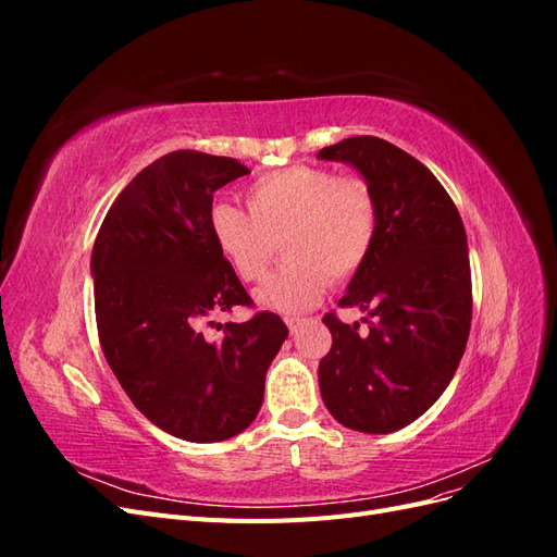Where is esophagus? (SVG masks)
I'll use <instances>...</instances> for the list:
<instances>
[{
    "label": "esophagus",
    "instance_id": "34e87169",
    "mask_svg": "<svg viewBox=\"0 0 557 557\" xmlns=\"http://www.w3.org/2000/svg\"><path fill=\"white\" fill-rule=\"evenodd\" d=\"M301 323H305V320H301V318H285V325H288L290 332H297V327H299Z\"/></svg>",
    "mask_w": 557,
    "mask_h": 557
}]
</instances>
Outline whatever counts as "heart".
<instances>
[{
    "label": "heart",
    "mask_w": 557,
    "mask_h": 557,
    "mask_svg": "<svg viewBox=\"0 0 557 557\" xmlns=\"http://www.w3.org/2000/svg\"><path fill=\"white\" fill-rule=\"evenodd\" d=\"M248 213L215 201L209 237L242 281H258L276 252L283 264L256 290L262 309L301 313L325 295L330 276L348 281L376 239V201L360 178H336L320 166H285L246 190Z\"/></svg>",
    "instance_id": "1"
}]
</instances>
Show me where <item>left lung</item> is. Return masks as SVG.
<instances>
[{
  "instance_id": "obj_1",
  "label": "left lung",
  "mask_w": 557,
  "mask_h": 557,
  "mask_svg": "<svg viewBox=\"0 0 557 557\" xmlns=\"http://www.w3.org/2000/svg\"><path fill=\"white\" fill-rule=\"evenodd\" d=\"M356 170L376 201V239L339 307H358L369 332L334 313L318 364L327 411L348 430L397 432L423 416L455 376L471 325L467 234L444 185L401 148L350 137L318 153ZM367 318H362V323Z\"/></svg>"
}]
</instances>
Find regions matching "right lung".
<instances>
[{"mask_svg": "<svg viewBox=\"0 0 557 557\" xmlns=\"http://www.w3.org/2000/svg\"><path fill=\"white\" fill-rule=\"evenodd\" d=\"M250 174L232 158L174 150L115 197L92 246L99 344L117 383L150 423L193 444L225 442L256 420L267 369L288 327L274 313L246 323L213 315L250 305L218 256L213 193Z\"/></svg>", "mask_w": 557, "mask_h": 557, "instance_id": "right-lung-1", "label": "right lung"}]
</instances>
